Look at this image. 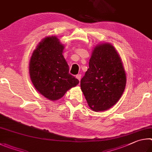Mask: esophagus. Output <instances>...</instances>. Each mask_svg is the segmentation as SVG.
Returning a JSON list of instances; mask_svg holds the SVG:
<instances>
[{"instance_id":"1","label":"esophagus","mask_w":152,"mask_h":152,"mask_svg":"<svg viewBox=\"0 0 152 152\" xmlns=\"http://www.w3.org/2000/svg\"><path fill=\"white\" fill-rule=\"evenodd\" d=\"M81 74H78V75H76V78L79 81L81 80Z\"/></svg>"}]
</instances>
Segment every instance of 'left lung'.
<instances>
[{
  "mask_svg": "<svg viewBox=\"0 0 152 152\" xmlns=\"http://www.w3.org/2000/svg\"><path fill=\"white\" fill-rule=\"evenodd\" d=\"M89 69L81 80V88L90 108L107 110L120 99L126 84L121 58L109 43L95 47Z\"/></svg>",
  "mask_w": 152,
  "mask_h": 152,
  "instance_id": "8db88e82",
  "label": "left lung"
}]
</instances>
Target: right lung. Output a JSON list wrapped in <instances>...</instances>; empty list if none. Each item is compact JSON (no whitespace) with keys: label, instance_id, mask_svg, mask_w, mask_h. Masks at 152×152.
Returning a JSON list of instances; mask_svg holds the SVG:
<instances>
[{"label":"right lung","instance_id":"right-lung-1","mask_svg":"<svg viewBox=\"0 0 152 152\" xmlns=\"http://www.w3.org/2000/svg\"><path fill=\"white\" fill-rule=\"evenodd\" d=\"M64 46L55 37H48L34 50L29 63L33 86L50 100L62 97L79 80L69 73L68 64L62 55Z\"/></svg>","mask_w":152,"mask_h":152}]
</instances>
